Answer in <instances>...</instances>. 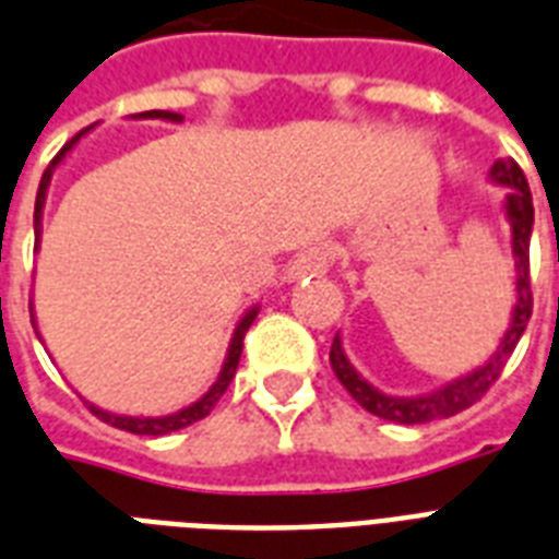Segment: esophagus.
Here are the masks:
<instances>
[{"instance_id": "obj_1", "label": "esophagus", "mask_w": 559, "mask_h": 559, "mask_svg": "<svg viewBox=\"0 0 559 559\" xmlns=\"http://www.w3.org/2000/svg\"><path fill=\"white\" fill-rule=\"evenodd\" d=\"M333 264V249L326 243H316V247L304 249L301 255L295 258L293 266H289V278H310V275H324Z\"/></svg>"}]
</instances>
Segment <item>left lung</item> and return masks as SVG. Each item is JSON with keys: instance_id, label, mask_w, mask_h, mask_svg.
<instances>
[{"instance_id": "obj_1", "label": "left lung", "mask_w": 559, "mask_h": 559, "mask_svg": "<svg viewBox=\"0 0 559 559\" xmlns=\"http://www.w3.org/2000/svg\"><path fill=\"white\" fill-rule=\"evenodd\" d=\"M491 183L506 189L502 212L511 226V258H514V307H511V321H508L506 335L497 344V350L485 358L483 365L471 367L468 373L456 376L451 382L419 393V396H390L379 388L367 382L350 365V358L344 353L342 335L335 333L333 347H330V365H333L335 379L347 388L358 405L367 413H373L379 419L399 421V425H421V421L448 419L460 411L471 407L485 390L500 379L502 367L514 353L516 342L523 338L525 324L531 319V278H528V243L531 229H534V206H531V189L523 169L511 157L497 160L491 166Z\"/></svg>"}]
</instances>
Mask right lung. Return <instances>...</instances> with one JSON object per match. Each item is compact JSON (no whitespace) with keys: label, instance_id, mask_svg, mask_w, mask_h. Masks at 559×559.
I'll return each instance as SVG.
<instances>
[{"label":"right lung","instance_id":"obj_1","mask_svg":"<svg viewBox=\"0 0 559 559\" xmlns=\"http://www.w3.org/2000/svg\"><path fill=\"white\" fill-rule=\"evenodd\" d=\"M131 120H166V122H183V115H177V111H143V115H131ZM91 131L83 129L80 134H74V138L68 140L66 146L59 148V154L51 160V166L45 169L43 180H39V192H36V206H34V240H36V249H39V240H43V209H45V198H48V186H51V177L53 171H57V166L62 160H66L68 154H71V148L80 143V138H85ZM258 310L261 307H249L243 316H240V321L235 324V333L233 338H229V347H226V358H224V367H221V373H217L215 384L203 393L198 402H192V405L180 407V411L175 413H166V416H126V413H115V411H103V407L91 405V402H85V405L91 407V413L97 416V419H103L106 425H111V428H120V430H129V433H140V437H166V433H175V430L180 428H189V425H194V421H201L203 416H209V411L217 405V399L224 396L226 388H229V382H233L235 370H238V361H240V350H243V335H247V330L252 326V321H255ZM31 324H34L36 330V316H34V301H31ZM36 338L43 342V335H39V330H36Z\"/></svg>","mask_w":559,"mask_h":559}]
</instances>
